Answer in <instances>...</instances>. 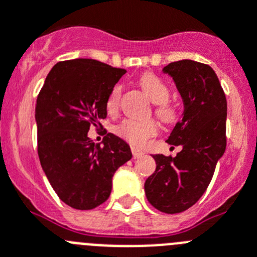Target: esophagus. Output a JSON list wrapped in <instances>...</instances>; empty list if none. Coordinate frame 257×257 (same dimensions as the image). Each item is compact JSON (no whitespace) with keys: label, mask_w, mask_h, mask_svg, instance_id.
<instances>
[{"label":"esophagus","mask_w":257,"mask_h":257,"mask_svg":"<svg viewBox=\"0 0 257 257\" xmlns=\"http://www.w3.org/2000/svg\"><path fill=\"white\" fill-rule=\"evenodd\" d=\"M132 154H133L134 159H138V157H141V156H143V155H145L142 151H141V150L136 149V147H132Z\"/></svg>","instance_id":"34e87169"}]
</instances>
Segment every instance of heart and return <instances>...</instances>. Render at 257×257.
Instances as JSON below:
<instances>
[{"label":"heart","mask_w":257,"mask_h":257,"mask_svg":"<svg viewBox=\"0 0 257 257\" xmlns=\"http://www.w3.org/2000/svg\"><path fill=\"white\" fill-rule=\"evenodd\" d=\"M141 87L145 93L149 96L150 100L154 103H157L156 112L157 115L165 121H172L175 116L174 108L166 103L169 97V88L165 83L157 78L154 74H145L140 80ZM120 94H121V87L115 85L111 93L108 96L106 108L108 112H114L119 106ZM119 136L125 138L128 142L134 146L145 145L146 141L150 137L155 136L157 132V125L152 120H136L125 119L123 123L116 128Z\"/></svg>","instance_id":"obj_1"}]
</instances>
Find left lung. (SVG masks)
<instances>
[{
  "label": "left lung",
  "mask_w": 257,
  "mask_h": 257,
  "mask_svg": "<svg viewBox=\"0 0 257 257\" xmlns=\"http://www.w3.org/2000/svg\"><path fill=\"white\" fill-rule=\"evenodd\" d=\"M173 78L183 101V114L166 142L180 146L175 157L152 155L156 170L145 183L155 209L178 214L205 193L226 146V100L212 68L193 60L170 62L163 69Z\"/></svg>",
  "instance_id": "obj_1"
}]
</instances>
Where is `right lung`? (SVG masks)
Returning a JSON list of instances; mask_svg holds the SVG:
<instances>
[{
	"instance_id": "add662e5",
	"label": "right lung",
	"mask_w": 257,
	"mask_h": 257,
	"mask_svg": "<svg viewBox=\"0 0 257 257\" xmlns=\"http://www.w3.org/2000/svg\"><path fill=\"white\" fill-rule=\"evenodd\" d=\"M125 74L92 59L57 62L37 97L38 156L43 172L62 202L91 210L111 193L117 168L132 159L131 147L112 133L96 145L91 125L107 115L106 102Z\"/></svg>"
}]
</instances>
